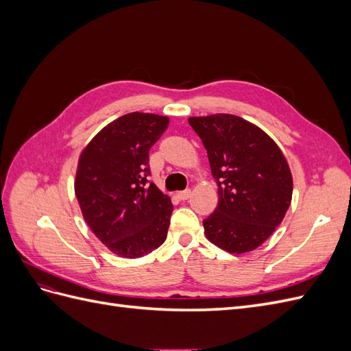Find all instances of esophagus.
I'll list each match as a JSON object with an SVG mask.
<instances>
[{
	"label": "esophagus",
	"mask_w": 351,
	"mask_h": 351,
	"mask_svg": "<svg viewBox=\"0 0 351 351\" xmlns=\"http://www.w3.org/2000/svg\"><path fill=\"white\" fill-rule=\"evenodd\" d=\"M176 195H177V197H178L180 200H187L190 196H192V190L186 189V190H183V192H177Z\"/></svg>",
	"instance_id": "34e87169"
}]
</instances>
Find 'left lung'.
<instances>
[{
  "label": "left lung",
  "mask_w": 351,
  "mask_h": 351,
  "mask_svg": "<svg viewBox=\"0 0 351 351\" xmlns=\"http://www.w3.org/2000/svg\"><path fill=\"white\" fill-rule=\"evenodd\" d=\"M218 184V206L204 219L206 239L228 253L258 249L289 210L293 177L278 145L231 114L190 117Z\"/></svg>",
  "instance_id": "obj_1"
}]
</instances>
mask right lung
Wrapping results in <instances>:
<instances>
[{
  "label": "right lung",
  "instance_id": "1",
  "mask_svg": "<svg viewBox=\"0 0 351 351\" xmlns=\"http://www.w3.org/2000/svg\"><path fill=\"white\" fill-rule=\"evenodd\" d=\"M168 123V117L158 114H125L80 152L74 193L82 215L117 256H145L167 239L171 199L146 177L149 149Z\"/></svg>",
  "mask_w": 351,
  "mask_h": 351
}]
</instances>
